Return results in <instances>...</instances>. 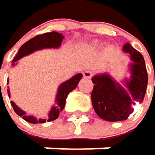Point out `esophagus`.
I'll use <instances>...</instances> for the list:
<instances>
[{
    "instance_id": "1",
    "label": "esophagus",
    "mask_w": 155,
    "mask_h": 155,
    "mask_svg": "<svg viewBox=\"0 0 155 155\" xmlns=\"http://www.w3.org/2000/svg\"><path fill=\"white\" fill-rule=\"evenodd\" d=\"M92 76H93V73H92L91 71L87 70V71H84V72H83V77L86 78H91Z\"/></svg>"
}]
</instances>
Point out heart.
<instances>
[{
    "label": "heart",
    "instance_id": "1",
    "mask_svg": "<svg viewBox=\"0 0 155 155\" xmlns=\"http://www.w3.org/2000/svg\"><path fill=\"white\" fill-rule=\"evenodd\" d=\"M91 45H92V47H97V46H98V45H99V42L96 40V41H94ZM113 48H113V46H112V45H107V48H106V50H107V52H110V51H112V50H113Z\"/></svg>",
    "mask_w": 155,
    "mask_h": 155
}]
</instances>
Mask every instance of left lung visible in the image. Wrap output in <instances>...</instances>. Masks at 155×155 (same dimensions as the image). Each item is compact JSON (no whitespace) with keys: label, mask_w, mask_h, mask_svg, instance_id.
Returning a JSON list of instances; mask_svg holds the SVG:
<instances>
[{"label":"left lung","mask_w":155,"mask_h":155,"mask_svg":"<svg viewBox=\"0 0 155 155\" xmlns=\"http://www.w3.org/2000/svg\"><path fill=\"white\" fill-rule=\"evenodd\" d=\"M123 50L129 54L132 60L129 64L130 78H124L123 81L125 87L107 73L92 78L95 84L91 93L93 107L97 116L108 122L126 120L133 113L134 106L143 102L148 83L143 55L130 43H125Z\"/></svg>","instance_id":"8db88e82"}]
</instances>
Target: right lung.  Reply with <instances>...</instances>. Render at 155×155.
<instances>
[{"label":"right lung","mask_w":155,"mask_h":155,"mask_svg":"<svg viewBox=\"0 0 155 155\" xmlns=\"http://www.w3.org/2000/svg\"><path fill=\"white\" fill-rule=\"evenodd\" d=\"M63 39H64V36L56 31L47 32V33L38 35V36L31 39L27 42H25L18 50V53L16 54L15 58L12 60V67H14L17 64V61L20 60L21 58H23L27 55H30L37 50L44 49V48H58L61 46V42H62ZM82 77H83L82 74L78 73V74L75 75L74 77H72L71 78H69L68 80H67L59 85L58 91H57V96L55 98V104L49 110L47 118H37L34 116H31V115L28 116L27 113L25 111H23L22 109H21L13 101H11V105L18 116H21L25 121H27L31 124H42V123H45L46 121H48V122L53 121L58 117L59 112H61L64 109L68 95L77 87V86H78L79 80L82 78ZM8 83H9V79L7 80V84ZM7 92H8V96L10 97L11 93H10L9 88L7 89Z\"/></svg>","instance_id":"1"}]
</instances>
